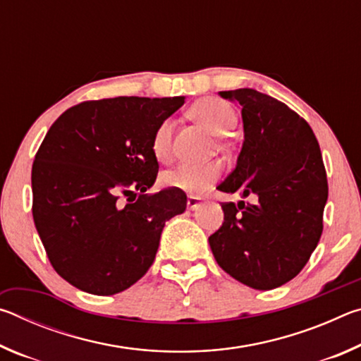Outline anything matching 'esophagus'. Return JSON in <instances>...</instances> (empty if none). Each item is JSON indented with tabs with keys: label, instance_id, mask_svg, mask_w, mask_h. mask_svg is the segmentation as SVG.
Returning a JSON list of instances; mask_svg holds the SVG:
<instances>
[{
	"label": "esophagus",
	"instance_id": "1",
	"mask_svg": "<svg viewBox=\"0 0 361 361\" xmlns=\"http://www.w3.org/2000/svg\"><path fill=\"white\" fill-rule=\"evenodd\" d=\"M200 204H202V199H200V197H195V195H189V197H188L186 205H188L189 210L199 209Z\"/></svg>",
	"mask_w": 361,
	"mask_h": 361
}]
</instances>
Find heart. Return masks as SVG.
Here are the masks:
<instances>
[{"instance_id": "obj_1", "label": "heart", "mask_w": 361, "mask_h": 361, "mask_svg": "<svg viewBox=\"0 0 361 361\" xmlns=\"http://www.w3.org/2000/svg\"><path fill=\"white\" fill-rule=\"evenodd\" d=\"M191 114L195 121L204 124L215 135L229 133L237 122V116L232 106L215 97H207V99L195 102L191 108ZM172 119H164L156 127L151 149L159 161H169L170 152H172ZM219 175H221V166L218 162L181 164L178 167L167 170L162 175V183L167 188L178 189L183 192L200 194L215 185Z\"/></svg>"}]
</instances>
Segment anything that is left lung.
<instances>
[{"label": "left lung", "instance_id": "8db88e82", "mask_svg": "<svg viewBox=\"0 0 361 361\" xmlns=\"http://www.w3.org/2000/svg\"><path fill=\"white\" fill-rule=\"evenodd\" d=\"M219 95L242 108L243 143L235 169L218 191L255 195V204H223V226L209 237L224 272L255 290L296 277L323 231L328 181L320 146L307 122L255 89Z\"/></svg>", "mask_w": 361, "mask_h": 361}]
</instances>
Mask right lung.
<instances>
[{"mask_svg":"<svg viewBox=\"0 0 361 361\" xmlns=\"http://www.w3.org/2000/svg\"><path fill=\"white\" fill-rule=\"evenodd\" d=\"M185 97L84 102L54 122L32 169L33 219L60 277L109 296L138 282L156 258L166 223L186 210L178 189L146 191L159 164L156 127ZM121 193L133 195L126 206Z\"/></svg>","mask_w":361,"mask_h":361,"instance_id":"right-lung-1","label":"right lung"}]
</instances>
